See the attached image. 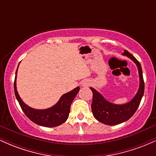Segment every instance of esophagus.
<instances>
[{
  "instance_id": "esophagus-1",
  "label": "esophagus",
  "mask_w": 156,
  "mask_h": 156,
  "mask_svg": "<svg viewBox=\"0 0 156 156\" xmlns=\"http://www.w3.org/2000/svg\"><path fill=\"white\" fill-rule=\"evenodd\" d=\"M89 84H90V83H89V81L88 80H84L82 82L81 86H82V87H89Z\"/></svg>"
}]
</instances>
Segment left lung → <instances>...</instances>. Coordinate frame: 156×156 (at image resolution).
Returning <instances> with one entry per match:
<instances>
[{
	"mask_svg": "<svg viewBox=\"0 0 156 156\" xmlns=\"http://www.w3.org/2000/svg\"><path fill=\"white\" fill-rule=\"evenodd\" d=\"M122 55L127 56L136 65L139 77V86L136 94L128 103L116 104L105 99L104 97L95 89L90 87L93 93L92 112L98 121L105 125H115L128 120L136 112L144 94V83L141 64L136 58L126 50Z\"/></svg>",
	"mask_w": 156,
	"mask_h": 156,
	"instance_id": "left-lung-1",
	"label": "left lung"
}]
</instances>
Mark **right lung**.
Wrapping results in <instances>:
<instances>
[{"label":"right lung","instance_id":"obj_1","mask_svg":"<svg viewBox=\"0 0 156 156\" xmlns=\"http://www.w3.org/2000/svg\"><path fill=\"white\" fill-rule=\"evenodd\" d=\"M18 67L15 73L14 88H15L16 98L27 117L37 125L48 127V128L56 127L64 123L69 117L71 103L76 98L78 92H79L80 87H76L70 92L64 94L61 97L58 101L50 108L44 109L33 108L23 101L17 92V75Z\"/></svg>","mask_w":156,"mask_h":156}]
</instances>
